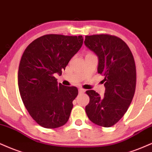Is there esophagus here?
I'll return each instance as SVG.
<instances>
[{
	"label": "esophagus",
	"instance_id": "34e87169",
	"mask_svg": "<svg viewBox=\"0 0 152 152\" xmlns=\"http://www.w3.org/2000/svg\"><path fill=\"white\" fill-rule=\"evenodd\" d=\"M85 92V90H84V89H83V88L79 89V93L80 94H83Z\"/></svg>",
	"mask_w": 152,
	"mask_h": 152
}]
</instances>
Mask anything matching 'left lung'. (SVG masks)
Returning a JSON list of instances; mask_svg holds the SVG:
<instances>
[{
  "mask_svg": "<svg viewBox=\"0 0 152 152\" xmlns=\"http://www.w3.org/2000/svg\"><path fill=\"white\" fill-rule=\"evenodd\" d=\"M85 45L97 55V72L104 76L102 82L105 87L102 98L94 90L86 91L90 102L85 111L91 122L110 127L124 115L134 95V59L126 42L115 35H87Z\"/></svg>",
  "mask_w": 152,
  "mask_h": 152,
  "instance_id": "obj_1",
  "label": "left lung"
}]
</instances>
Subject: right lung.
I'll return each mask as SVG.
<instances>
[{
  "mask_svg": "<svg viewBox=\"0 0 152 152\" xmlns=\"http://www.w3.org/2000/svg\"><path fill=\"white\" fill-rule=\"evenodd\" d=\"M83 43L82 35L50 34L33 40L23 53L18 76L20 94L30 115L42 127L58 128L68 121L78 90L58 84L55 74L62 75Z\"/></svg>",
  "mask_w": 152,
  "mask_h": 152,
  "instance_id": "obj_1",
  "label": "right lung"
}]
</instances>
